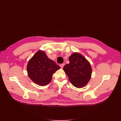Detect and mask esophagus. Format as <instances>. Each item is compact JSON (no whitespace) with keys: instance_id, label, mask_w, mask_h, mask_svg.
I'll use <instances>...</instances> for the list:
<instances>
[{"instance_id":"esophagus-1","label":"esophagus","mask_w":121,"mask_h":121,"mask_svg":"<svg viewBox=\"0 0 121 121\" xmlns=\"http://www.w3.org/2000/svg\"><path fill=\"white\" fill-rule=\"evenodd\" d=\"M64 66V64H60V68H63Z\"/></svg>"}]
</instances>
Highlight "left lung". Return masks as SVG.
Masks as SVG:
<instances>
[{"label":"left lung","mask_w":121,"mask_h":121,"mask_svg":"<svg viewBox=\"0 0 121 121\" xmlns=\"http://www.w3.org/2000/svg\"><path fill=\"white\" fill-rule=\"evenodd\" d=\"M69 63L64 67V70L69 81L76 87L82 88L88 83L92 69L90 63L82 55L75 52L69 57Z\"/></svg>","instance_id":"obj_1"}]
</instances>
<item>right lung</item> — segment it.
<instances>
[{
    "label": "right lung",
    "instance_id": "obj_1",
    "mask_svg": "<svg viewBox=\"0 0 121 121\" xmlns=\"http://www.w3.org/2000/svg\"><path fill=\"white\" fill-rule=\"evenodd\" d=\"M60 68L44 52L39 50L29 61L27 69L28 76L33 81L39 85L45 86L50 82L53 73Z\"/></svg>",
    "mask_w": 121,
    "mask_h": 121
}]
</instances>
